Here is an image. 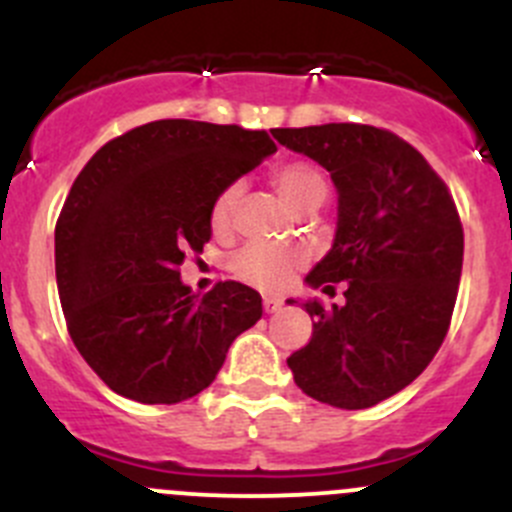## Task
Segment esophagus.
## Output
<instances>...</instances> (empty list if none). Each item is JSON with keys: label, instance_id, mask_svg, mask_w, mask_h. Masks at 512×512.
Listing matches in <instances>:
<instances>
[{"label": "esophagus", "instance_id": "1", "mask_svg": "<svg viewBox=\"0 0 512 512\" xmlns=\"http://www.w3.org/2000/svg\"><path fill=\"white\" fill-rule=\"evenodd\" d=\"M262 307H265V312L267 315H272V312H277L282 307V302L277 300V297H265V300H262Z\"/></svg>", "mask_w": 512, "mask_h": 512}]
</instances>
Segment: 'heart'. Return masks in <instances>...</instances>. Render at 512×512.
<instances>
[{
	"label": "heart",
	"mask_w": 512,
	"mask_h": 512,
	"mask_svg": "<svg viewBox=\"0 0 512 512\" xmlns=\"http://www.w3.org/2000/svg\"><path fill=\"white\" fill-rule=\"evenodd\" d=\"M272 182H275L277 192H280V197L292 212L317 210L327 200V192H330V182H327L325 172L305 160L280 165L272 172ZM240 195L242 185L232 182L215 197L210 222L217 232L230 230ZM305 262L307 255L302 250H295V247L247 245L232 257V272H235L237 280L247 282L257 290L282 292L290 285L292 277L297 275V270L305 267Z\"/></svg>",
	"instance_id": "heart-1"
}]
</instances>
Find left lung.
Returning <instances> with one entry per match:
<instances>
[{"label": "left lung", "instance_id": "8db88e82", "mask_svg": "<svg viewBox=\"0 0 512 512\" xmlns=\"http://www.w3.org/2000/svg\"><path fill=\"white\" fill-rule=\"evenodd\" d=\"M272 137L330 172L335 240L305 282L345 290L342 305L302 302L312 337L287 367L320 403L372 408L408 388L443 345L463 272L458 210L425 157L393 132L332 122Z\"/></svg>", "mask_w": 512, "mask_h": 512}]
</instances>
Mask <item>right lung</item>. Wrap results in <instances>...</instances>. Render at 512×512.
<instances>
[{
	"mask_svg": "<svg viewBox=\"0 0 512 512\" xmlns=\"http://www.w3.org/2000/svg\"><path fill=\"white\" fill-rule=\"evenodd\" d=\"M272 152L262 130L157 119L79 172L54 230V270L72 342L109 390L145 405L195 398L260 320V292L230 280L197 297L177 267L212 237L215 197Z\"/></svg>",
	"mask_w": 512,
	"mask_h": 512,
	"instance_id": "right-lung-1",
	"label": "right lung"
}]
</instances>
